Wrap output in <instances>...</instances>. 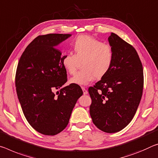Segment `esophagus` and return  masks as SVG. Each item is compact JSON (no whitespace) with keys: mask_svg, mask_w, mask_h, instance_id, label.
I'll use <instances>...</instances> for the list:
<instances>
[{"mask_svg":"<svg viewBox=\"0 0 158 158\" xmlns=\"http://www.w3.org/2000/svg\"><path fill=\"white\" fill-rule=\"evenodd\" d=\"M82 89V91H83V94L84 95H86L87 94H88V91H87V90L84 88V87H81Z\"/></svg>","mask_w":158,"mask_h":158,"instance_id":"obj_1","label":"esophagus"}]
</instances>
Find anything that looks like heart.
I'll return each instance as SVG.
<instances>
[{
    "instance_id": "1",
    "label": "heart",
    "mask_w": 158,
    "mask_h": 158,
    "mask_svg": "<svg viewBox=\"0 0 158 158\" xmlns=\"http://www.w3.org/2000/svg\"><path fill=\"white\" fill-rule=\"evenodd\" d=\"M74 55L64 53L62 64L70 74L75 73L78 62H81V71L72 77L71 84L87 85L96 77L100 79L108 73L113 62V51L110 45L88 35H81L72 44Z\"/></svg>"
}]
</instances>
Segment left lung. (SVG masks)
Returning <instances> with one entry per match:
<instances>
[{"mask_svg": "<svg viewBox=\"0 0 158 158\" xmlns=\"http://www.w3.org/2000/svg\"><path fill=\"white\" fill-rule=\"evenodd\" d=\"M108 41L113 62L108 73L89 87L90 115L101 131L115 133L125 128L136 113L143 89V70L131 45L114 33Z\"/></svg>", "mask_w": 158, "mask_h": 158, "instance_id": "obj_1", "label": "left lung"}]
</instances>
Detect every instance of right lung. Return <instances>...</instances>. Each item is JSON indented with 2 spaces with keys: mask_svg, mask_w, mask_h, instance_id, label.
<instances>
[{
  "mask_svg": "<svg viewBox=\"0 0 158 158\" xmlns=\"http://www.w3.org/2000/svg\"><path fill=\"white\" fill-rule=\"evenodd\" d=\"M71 36H39L26 48L17 64L15 86L22 111L36 131L48 136L65 129L77 100L83 94L77 84L62 88L67 81V71L62 64V52L56 46Z\"/></svg>",
  "mask_w": 158,
  "mask_h": 158,
  "instance_id": "obj_1",
  "label": "right lung"
}]
</instances>
